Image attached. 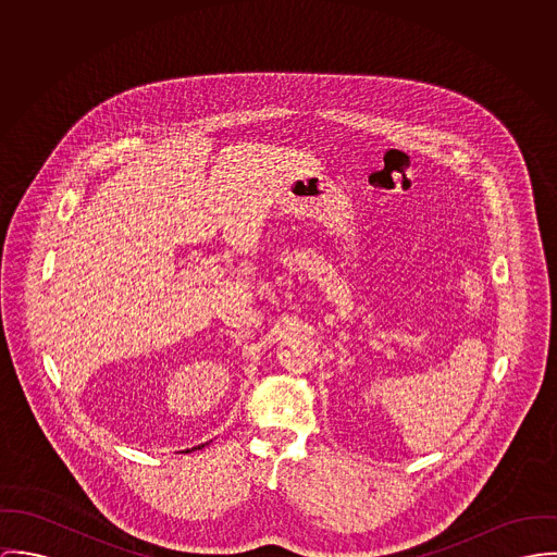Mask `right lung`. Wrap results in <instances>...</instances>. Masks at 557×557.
<instances>
[{
    "label": "right lung",
    "mask_w": 557,
    "mask_h": 557,
    "mask_svg": "<svg viewBox=\"0 0 557 557\" xmlns=\"http://www.w3.org/2000/svg\"><path fill=\"white\" fill-rule=\"evenodd\" d=\"M200 446H202V444H200ZM200 446H198V448H200ZM191 450H194V448H191ZM186 453H189V450H186Z\"/></svg>",
    "instance_id": "1"
}]
</instances>
